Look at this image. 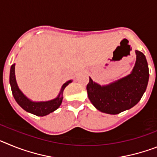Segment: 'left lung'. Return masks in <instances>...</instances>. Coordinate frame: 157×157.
Wrapping results in <instances>:
<instances>
[{
	"instance_id": "left-lung-1",
	"label": "left lung",
	"mask_w": 157,
	"mask_h": 157,
	"mask_svg": "<svg viewBox=\"0 0 157 157\" xmlns=\"http://www.w3.org/2000/svg\"><path fill=\"white\" fill-rule=\"evenodd\" d=\"M136 63L131 74L110 85L101 86L90 78L88 98L98 110L112 115L131 109L141 100L149 82V67L145 55L136 50Z\"/></svg>"
}]
</instances>
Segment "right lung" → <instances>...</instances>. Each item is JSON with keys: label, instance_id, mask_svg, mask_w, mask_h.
Returning <instances> with one entry per match:
<instances>
[{"label": "right lung", "instance_id": "obj_1", "mask_svg": "<svg viewBox=\"0 0 157 157\" xmlns=\"http://www.w3.org/2000/svg\"><path fill=\"white\" fill-rule=\"evenodd\" d=\"M10 85L12 88V92L13 97L18 104L24 109L25 111L32 113L37 116H44L49 114L51 112H54L58 109L59 105H61L62 100H63V92L65 87L68 85L71 81H68L65 82L62 86L61 90L59 93V96L55 99L49 101H45V102H33L28 98H26L24 94L20 91L17 86L15 77V63L12 65L10 70Z\"/></svg>", "mask_w": 157, "mask_h": 157}]
</instances>
